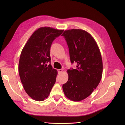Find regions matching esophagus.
I'll list each match as a JSON object with an SVG mask.
<instances>
[{"label": "esophagus", "mask_w": 125, "mask_h": 125, "mask_svg": "<svg viewBox=\"0 0 125 125\" xmlns=\"http://www.w3.org/2000/svg\"><path fill=\"white\" fill-rule=\"evenodd\" d=\"M62 71H63L62 69H58V73L59 74L62 73Z\"/></svg>", "instance_id": "34e87169"}]
</instances>
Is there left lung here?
Masks as SVG:
<instances>
[{
	"mask_svg": "<svg viewBox=\"0 0 125 125\" xmlns=\"http://www.w3.org/2000/svg\"><path fill=\"white\" fill-rule=\"evenodd\" d=\"M62 36L67 42L71 63L77 64L75 69L67 70L68 80L63 90L69 99L80 101L92 94L101 80V52L94 38L83 30H67Z\"/></svg>",
	"mask_w": 125,
	"mask_h": 125,
	"instance_id": "left-lung-1",
	"label": "left lung"
}]
</instances>
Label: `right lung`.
Listing matches in <instances>:
<instances>
[{
  "label": "right lung",
  "instance_id": "1",
  "mask_svg": "<svg viewBox=\"0 0 125 125\" xmlns=\"http://www.w3.org/2000/svg\"><path fill=\"white\" fill-rule=\"evenodd\" d=\"M63 30L41 27L30 37L21 53L19 73L23 88L32 99L43 101L49 96L58 74L51 63L50 49Z\"/></svg>",
  "mask_w": 125,
  "mask_h": 125
}]
</instances>
